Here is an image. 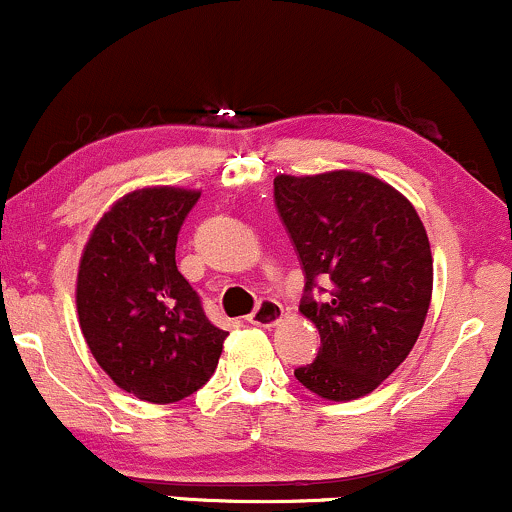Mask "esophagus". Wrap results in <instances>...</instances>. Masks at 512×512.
<instances>
[{
    "instance_id": "1",
    "label": "esophagus",
    "mask_w": 512,
    "mask_h": 512,
    "mask_svg": "<svg viewBox=\"0 0 512 512\" xmlns=\"http://www.w3.org/2000/svg\"><path fill=\"white\" fill-rule=\"evenodd\" d=\"M281 315H284V308H281L279 301H274V298H262V301L257 303V308L248 315V322L257 327H274L276 322L281 320Z\"/></svg>"
}]
</instances>
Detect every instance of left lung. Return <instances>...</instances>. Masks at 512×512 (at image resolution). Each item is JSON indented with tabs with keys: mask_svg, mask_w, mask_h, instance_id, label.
<instances>
[{
	"mask_svg": "<svg viewBox=\"0 0 512 512\" xmlns=\"http://www.w3.org/2000/svg\"><path fill=\"white\" fill-rule=\"evenodd\" d=\"M274 204L305 272L320 351L293 370L315 395H368L409 356L433 289L426 228L395 187L356 170L276 175Z\"/></svg>",
	"mask_w": 512,
	"mask_h": 512,
	"instance_id": "8db88e82",
	"label": "left lung"
}]
</instances>
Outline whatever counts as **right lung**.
<instances>
[{
  "label": "right lung",
  "mask_w": 512,
  "mask_h": 512,
  "mask_svg": "<svg viewBox=\"0 0 512 512\" xmlns=\"http://www.w3.org/2000/svg\"><path fill=\"white\" fill-rule=\"evenodd\" d=\"M199 192L146 187L122 197L88 238L76 279L84 339L113 383L154 404L207 385L228 332L178 272L175 245Z\"/></svg>",
  "instance_id": "right-lung-1"
}]
</instances>
